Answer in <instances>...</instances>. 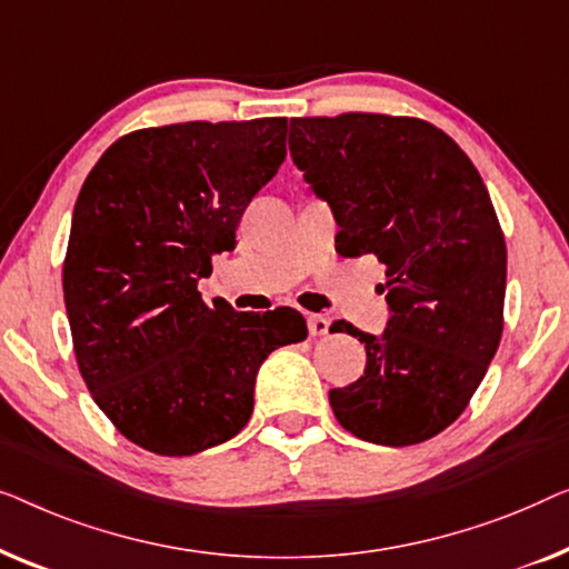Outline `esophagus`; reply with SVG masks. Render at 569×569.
<instances>
[{"label":"esophagus","mask_w":569,"mask_h":569,"mask_svg":"<svg viewBox=\"0 0 569 569\" xmlns=\"http://www.w3.org/2000/svg\"><path fill=\"white\" fill-rule=\"evenodd\" d=\"M307 327H309L311 338H322V335L330 332V317L307 315Z\"/></svg>","instance_id":"esophagus-1"}]
</instances>
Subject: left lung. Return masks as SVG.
<instances>
[{
  "label": "left lung",
  "instance_id": "obj_1",
  "mask_svg": "<svg viewBox=\"0 0 569 569\" xmlns=\"http://www.w3.org/2000/svg\"><path fill=\"white\" fill-rule=\"evenodd\" d=\"M288 149L332 208L340 254L387 268V330L330 327L366 346L361 379L330 391L335 418L368 443L428 441L467 410L500 346L508 250L490 193L420 118H291Z\"/></svg>",
  "mask_w": 569,
  "mask_h": 569
}]
</instances>
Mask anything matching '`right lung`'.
<instances>
[{
	"mask_svg": "<svg viewBox=\"0 0 569 569\" xmlns=\"http://www.w3.org/2000/svg\"><path fill=\"white\" fill-rule=\"evenodd\" d=\"M283 159L286 118L141 128L79 190L63 260L77 366L108 420L151 453L234 438L262 361L307 338L296 309L254 315L198 293Z\"/></svg>",
	"mask_w": 569,
	"mask_h": 569,
	"instance_id": "1",
	"label": "right lung"
}]
</instances>
